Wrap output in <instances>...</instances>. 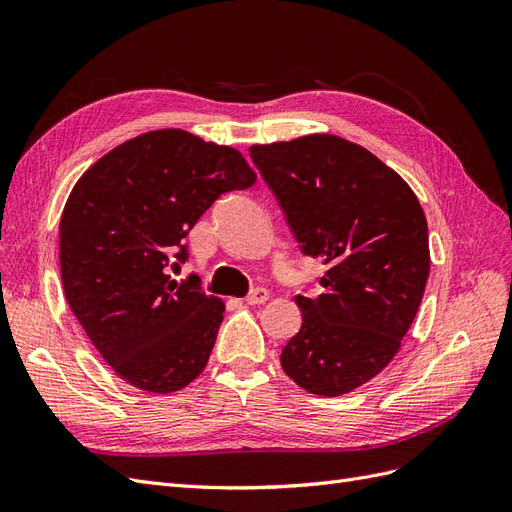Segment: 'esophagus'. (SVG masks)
<instances>
[{
	"instance_id": "1",
	"label": "esophagus",
	"mask_w": 512,
	"mask_h": 512,
	"mask_svg": "<svg viewBox=\"0 0 512 512\" xmlns=\"http://www.w3.org/2000/svg\"><path fill=\"white\" fill-rule=\"evenodd\" d=\"M269 299V290L267 288H254L250 294L245 297L247 305H262Z\"/></svg>"
}]
</instances>
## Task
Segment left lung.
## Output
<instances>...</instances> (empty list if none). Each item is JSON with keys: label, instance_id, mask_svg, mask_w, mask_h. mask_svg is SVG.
Masks as SVG:
<instances>
[{"label": "left lung", "instance_id": "8db88e82", "mask_svg": "<svg viewBox=\"0 0 512 512\" xmlns=\"http://www.w3.org/2000/svg\"><path fill=\"white\" fill-rule=\"evenodd\" d=\"M303 254L324 260L316 299L282 350L301 389L346 395L393 361L429 277L425 211L410 185L365 147L335 134L252 145Z\"/></svg>", "mask_w": 512, "mask_h": 512}]
</instances>
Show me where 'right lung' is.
<instances>
[{
	"mask_svg": "<svg viewBox=\"0 0 512 512\" xmlns=\"http://www.w3.org/2000/svg\"><path fill=\"white\" fill-rule=\"evenodd\" d=\"M237 149L179 128L108 151L72 188L59 222L66 299L115 374L147 393H175L205 369L224 301L168 269L220 194L254 185Z\"/></svg>",
	"mask_w": 512,
	"mask_h": 512,
	"instance_id": "obj_1",
	"label": "right lung"
}]
</instances>
